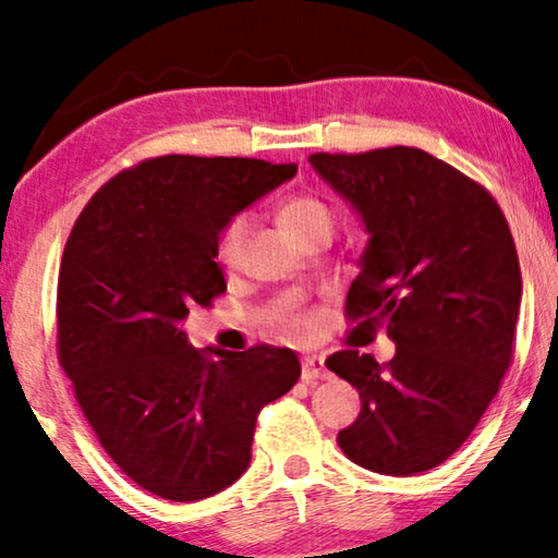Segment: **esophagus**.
I'll return each mask as SVG.
<instances>
[{
	"mask_svg": "<svg viewBox=\"0 0 558 558\" xmlns=\"http://www.w3.org/2000/svg\"><path fill=\"white\" fill-rule=\"evenodd\" d=\"M329 372L324 366V356L308 354L302 359V379L304 381H314V379H327Z\"/></svg>",
	"mask_w": 558,
	"mask_h": 558,
	"instance_id": "34e87169",
	"label": "esophagus"
}]
</instances>
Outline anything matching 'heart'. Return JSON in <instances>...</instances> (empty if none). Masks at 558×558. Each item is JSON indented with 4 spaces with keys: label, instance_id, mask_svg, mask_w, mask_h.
<instances>
[{
    "label": "heart",
    "instance_id": "b5f03b06",
    "mask_svg": "<svg viewBox=\"0 0 558 558\" xmlns=\"http://www.w3.org/2000/svg\"><path fill=\"white\" fill-rule=\"evenodd\" d=\"M279 219L291 236L302 239L319 225H331V209L327 202L319 199V196L296 194L281 204ZM246 234H250V217H246V214H239V217L231 219L229 225L221 229L219 242H217V256L225 267H234L239 262L246 242ZM312 331H314V322L306 319V316L289 324V333H294V337H308Z\"/></svg>",
    "mask_w": 558,
    "mask_h": 558
}]
</instances>
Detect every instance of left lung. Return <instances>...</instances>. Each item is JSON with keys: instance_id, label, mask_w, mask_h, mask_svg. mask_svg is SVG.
Returning a JSON list of instances; mask_svg holds the SVG:
<instances>
[{"instance_id": "obj_1", "label": "left lung", "mask_w": 558, "mask_h": 558, "mask_svg": "<svg viewBox=\"0 0 558 558\" xmlns=\"http://www.w3.org/2000/svg\"><path fill=\"white\" fill-rule=\"evenodd\" d=\"M308 161L368 234L347 314L397 344L387 366L356 349L327 359L362 399L337 441L359 466L414 476L447 461L499 391L521 306L517 246L494 196L422 149Z\"/></svg>"}]
</instances>
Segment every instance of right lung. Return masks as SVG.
<instances>
[{
    "instance_id": "right-lung-1",
    "label": "right lung",
    "mask_w": 558,
    "mask_h": 558,
    "mask_svg": "<svg viewBox=\"0 0 558 558\" xmlns=\"http://www.w3.org/2000/svg\"><path fill=\"white\" fill-rule=\"evenodd\" d=\"M296 165L169 154L92 196L66 239L57 287L59 364L114 464L169 501L225 492L250 469L256 414L294 387L291 349L190 344L196 304L227 291L217 242Z\"/></svg>"
}]
</instances>
